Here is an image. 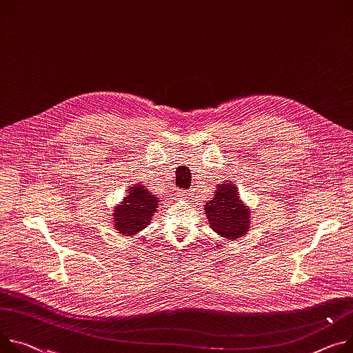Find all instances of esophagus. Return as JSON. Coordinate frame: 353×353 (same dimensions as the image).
Segmentation results:
<instances>
[{"mask_svg":"<svg viewBox=\"0 0 353 353\" xmlns=\"http://www.w3.org/2000/svg\"><path fill=\"white\" fill-rule=\"evenodd\" d=\"M179 197H181V199H188V194L185 193V191H181V193L179 194Z\"/></svg>","mask_w":353,"mask_h":353,"instance_id":"1","label":"esophagus"}]
</instances>
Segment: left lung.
<instances>
[{"label":"left lung","mask_w":353,"mask_h":353,"mask_svg":"<svg viewBox=\"0 0 353 353\" xmlns=\"http://www.w3.org/2000/svg\"><path fill=\"white\" fill-rule=\"evenodd\" d=\"M204 211L212 231L225 241H238L250 228V210L231 181L216 185L214 199L204 205Z\"/></svg>","instance_id":"left-lung-1"}]
</instances>
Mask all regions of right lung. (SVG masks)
<instances>
[{"label": "right lung", "instance_id": "right-lung-1", "mask_svg": "<svg viewBox=\"0 0 353 353\" xmlns=\"http://www.w3.org/2000/svg\"><path fill=\"white\" fill-rule=\"evenodd\" d=\"M160 201L162 200L154 197L146 185L139 183L131 185L123 200L114 207V228L123 236H134L139 234L149 225Z\"/></svg>", "mask_w": 353, "mask_h": 353}]
</instances>
